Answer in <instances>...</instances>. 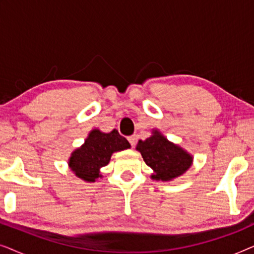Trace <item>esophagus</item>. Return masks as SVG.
I'll return each mask as SVG.
<instances>
[{
  "mask_svg": "<svg viewBox=\"0 0 254 254\" xmlns=\"http://www.w3.org/2000/svg\"><path fill=\"white\" fill-rule=\"evenodd\" d=\"M128 141H129L131 147H134L135 143H136V136L135 135H130V136H128Z\"/></svg>",
  "mask_w": 254,
  "mask_h": 254,
  "instance_id": "34e87169",
  "label": "esophagus"
}]
</instances>
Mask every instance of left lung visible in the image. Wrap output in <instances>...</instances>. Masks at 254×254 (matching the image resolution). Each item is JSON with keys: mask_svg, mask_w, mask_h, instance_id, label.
<instances>
[{"mask_svg": "<svg viewBox=\"0 0 254 254\" xmlns=\"http://www.w3.org/2000/svg\"><path fill=\"white\" fill-rule=\"evenodd\" d=\"M136 149L141 152L145 164L155 171L151 178L163 182L182 176L193 161L190 154L169 142L157 130L147 140L138 141Z\"/></svg>", "mask_w": 254, "mask_h": 254, "instance_id": "left-lung-1", "label": "left lung"}]
</instances>
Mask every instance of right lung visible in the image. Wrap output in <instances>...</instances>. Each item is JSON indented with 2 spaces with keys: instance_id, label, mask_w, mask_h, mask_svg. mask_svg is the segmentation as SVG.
Returning <instances> with one entry per match:
<instances>
[{
  "instance_id": "obj_1",
  "label": "right lung",
  "mask_w": 254,
  "mask_h": 254,
  "mask_svg": "<svg viewBox=\"0 0 254 254\" xmlns=\"http://www.w3.org/2000/svg\"><path fill=\"white\" fill-rule=\"evenodd\" d=\"M130 148L129 142L113 129L111 133L92 130L85 143L75 150L69 159L71 171L85 182H95L99 177V169L110 163L114 151Z\"/></svg>"
}]
</instances>
